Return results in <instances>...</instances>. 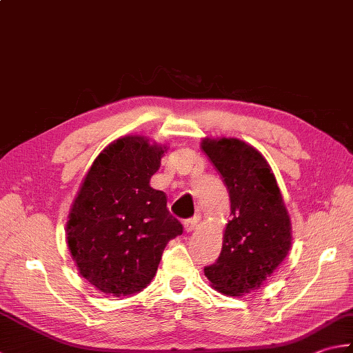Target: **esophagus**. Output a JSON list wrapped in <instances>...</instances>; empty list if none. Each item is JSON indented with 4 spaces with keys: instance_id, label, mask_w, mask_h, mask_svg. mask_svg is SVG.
<instances>
[{
    "instance_id": "34e87169",
    "label": "esophagus",
    "mask_w": 353,
    "mask_h": 353,
    "mask_svg": "<svg viewBox=\"0 0 353 353\" xmlns=\"http://www.w3.org/2000/svg\"><path fill=\"white\" fill-rule=\"evenodd\" d=\"M198 225V218H190L184 221V229L185 232H194Z\"/></svg>"
}]
</instances>
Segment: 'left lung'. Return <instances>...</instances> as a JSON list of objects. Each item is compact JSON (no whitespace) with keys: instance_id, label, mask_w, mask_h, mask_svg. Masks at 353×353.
Here are the masks:
<instances>
[{"instance_id":"obj_1","label":"left lung","mask_w":353,"mask_h":353,"mask_svg":"<svg viewBox=\"0 0 353 353\" xmlns=\"http://www.w3.org/2000/svg\"><path fill=\"white\" fill-rule=\"evenodd\" d=\"M201 148L230 195L221 254L204 275L219 294L243 296L261 288L288 256L290 216L268 159L254 145L238 138L208 137Z\"/></svg>"}]
</instances>
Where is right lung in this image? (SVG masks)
Masks as SVG:
<instances>
[{
	"label": "right lung",
	"instance_id": "obj_1",
	"mask_svg": "<svg viewBox=\"0 0 353 353\" xmlns=\"http://www.w3.org/2000/svg\"><path fill=\"white\" fill-rule=\"evenodd\" d=\"M168 144L124 135L85 172L65 223V241L84 280L105 295L128 296L150 284L165 245L183 234L168 195L150 185Z\"/></svg>",
	"mask_w": 353,
	"mask_h": 353
}]
</instances>
